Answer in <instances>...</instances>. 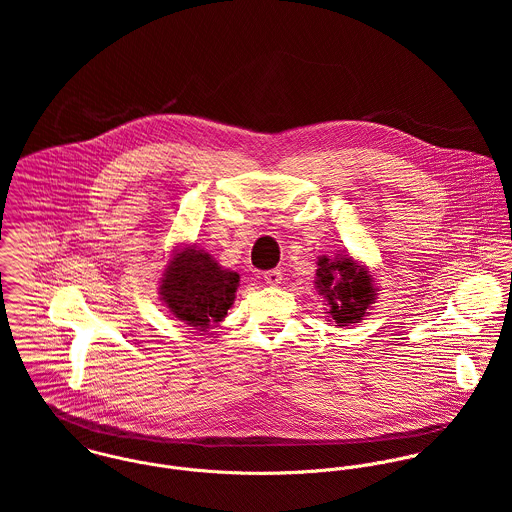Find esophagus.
<instances>
[{"instance_id": "34e87169", "label": "esophagus", "mask_w": 512, "mask_h": 512, "mask_svg": "<svg viewBox=\"0 0 512 512\" xmlns=\"http://www.w3.org/2000/svg\"><path fill=\"white\" fill-rule=\"evenodd\" d=\"M264 280H266V284H268V286H280V284H282V280H284L282 270H280V268H274V270L264 272Z\"/></svg>"}]
</instances>
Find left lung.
I'll list each match as a JSON object with an SVG mask.
<instances>
[{
	"label": "left lung",
	"mask_w": 512,
	"mask_h": 512,
	"mask_svg": "<svg viewBox=\"0 0 512 512\" xmlns=\"http://www.w3.org/2000/svg\"><path fill=\"white\" fill-rule=\"evenodd\" d=\"M317 266L315 284L329 301V315L339 323V327L359 323L376 297L368 272L347 256H339L335 260L321 256Z\"/></svg>",
	"instance_id": "obj_1"
}]
</instances>
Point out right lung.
I'll list each match as a JSON object with an SVG mask.
<instances>
[{
  "label": "right lung",
  "instance_id": "1",
  "mask_svg": "<svg viewBox=\"0 0 512 512\" xmlns=\"http://www.w3.org/2000/svg\"><path fill=\"white\" fill-rule=\"evenodd\" d=\"M163 276L159 290L165 305L191 327L219 323L234 303L238 274L222 270L211 254L195 246L177 254Z\"/></svg>",
  "mask_w": 512,
  "mask_h": 512
}]
</instances>
